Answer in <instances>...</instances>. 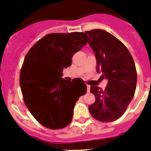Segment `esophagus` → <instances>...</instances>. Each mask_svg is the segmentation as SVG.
Instances as JSON below:
<instances>
[{
  "instance_id": "obj_1",
  "label": "esophagus",
  "mask_w": 151,
  "mask_h": 151,
  "mask_svg": "<svg viewBox=\"0 0 151 151\" xmlns=\"http://www.w3.org/2000/svg\"><path fill=\"white\" fill-rule=\"evenodd\" d=\"M90 90H91V86L87 85V92H90Z\"/></svg>"
}]
</instances>
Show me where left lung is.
<instances>
[{
	"label": "left lung",
	"instance_id": "8db88e82",
	"mask_svg": "<svg viewBox=\"0 0 151 151\" xmlns=\"http://www.w3.org/2000/svg\"><path fill=\"white\" fill-rule=\"evenodd\" d=\"M88 44L97 58V71L108 80L105 90L91 86L95 102L88 108L101 122H112L122 116L134 96L137 70L131 54L121 40L101 29L86 31Z\"/></svg>",
	"mask_w": 151,
	"mask_h": 151
}]
</instances>
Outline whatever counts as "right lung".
Wrapping results in <instances>:
<instances>
[{
  "label": "right lung",
  "mask_w": 151,
  "mask_h": 151,
  "mask_svg": "<svg viewBox=\"0 0 151 151\" xmlns=\"http://www.w3.org/2000/svg\"><path fill=\"white\" fill-rule=\"evenodd\" d=\"M84 32L45 35L25 56L20 73L23 99L30 114L47 128L62 129L72 121L73 107L87 92L81 78H61L64 68L87 42Z\"/></svg>",
  "instance_id": "add662e5"
}]
</instances>
